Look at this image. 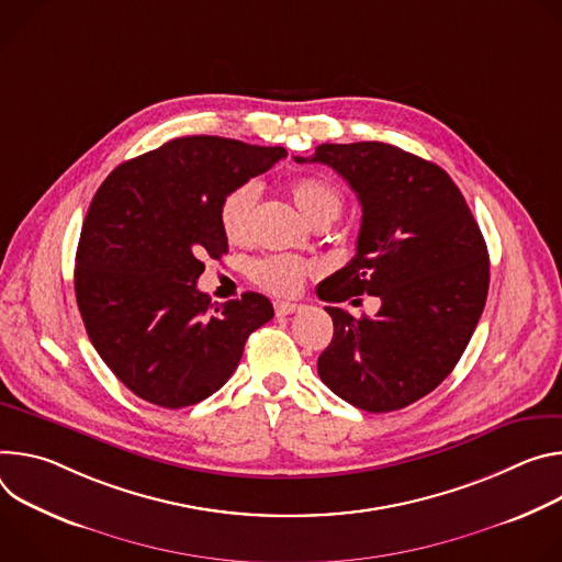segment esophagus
<instances>
[{"mask_svg": "<svg viewBox=\"0 0 562 562\" xmlns=\"http://www.w3.org/2000/svg\"><path fill=\"white\" fill-rule=\"evenodd\" d=\"M301 305L299 303H290V301H274V313L279 317H288V315H294L299 313Z\"/></svg>", "mask_w": 562, "mask_h": 562, "instance_id": "34e87169", "label": "esophagus"}]
</instances>
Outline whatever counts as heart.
Returning <instances> with one entry per match:
<instances>
[{
    "mask_svg": "<svg viewBox=\"0 0 562 562\" xmlns=\"http://www.w3.org/2000/svg\"><path fill=\"white\" fill-rule=\"evenodd\" d=\"M290 194L299 212L313 223H333L344 210V194L335 182L324 176H299L290 184ZM259 203V184L255 180L238 182L218 205L221 229L227 240L243 243L252 229ZM307 274V266L288 255H272L252 266V279L274 294H294Z\"/></svg>",
    "mask_w": 562,
    "mask_h": 562,
    "instance_id": "1",
    "label": "heart"
}]
</instances>
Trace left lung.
I'll return each mask as SVG.
<instances>
[{"mask_svg":"<svg viewBox=\"0 0 562 562\" xmlns=\"http://www.w3.org/2000/svg\"><path fill=\"white\" fill-rule=\"evenodd\" d=\"M294 160L333 167L361 205L357 255L317 294L330 303L359 294L382 301L375 317L326 305L335 335L319 355V378L361 411L404 408L449 378L480 322L484 236L451 176L400 147L319 145Z\"/></svg>","mask_w":562,"mask_h":562,"instance_id":"left-lung-1","label":"left lung"}]
</instances>
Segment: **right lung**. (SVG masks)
<instances>
[{"label": "right lung", "mask_w": 562, "mask_h": 562, "mask_svg": "<svg viewBox=\"0 0 562 562\" xmlns=\"http://www.w3.org/2000/svg\"><path fill=\"white\" fill-rule=\"evenodd\" d=\"M218 136H184L117 165L95 192L76 255V299L87 335L140 400L182 408L216 393L245 341L274 317L259 292L212 305L196 288L227 238L218 205L285 158Z\"/></svg>", "instance_id": "add662e5"}]
</instances>
